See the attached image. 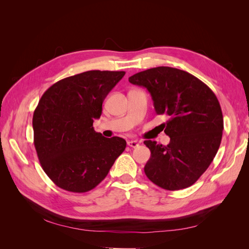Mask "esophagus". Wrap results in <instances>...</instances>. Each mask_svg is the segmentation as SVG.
I'll list each match as a JSON object with an SVG mask.
<instances>
[{
    "mask_svg": "<svg viewBox=\"0 0 249 249\" xmlns=\"http://www.w3.org/2000/svg\"><path fill=\"white\" fill-rule=\"evenodd\" d=\"M127 145L135 148V147H137L139 145V142L136 141V140H129V141H127Z\"/></svg>",
    "mask_w": 249,
    "mask_h": 249,
    "instance_id": "34e87169",
    "label": "esophagus"
}]
</instances>
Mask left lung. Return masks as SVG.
Masks as SVG:
<instances>
[{"label": "left lung", "mask_w": 249, "mask_h": 249, "mask_svg": "<svg viewBox=\"0 0 249 249\" xmlns=\"http://www.w3.org/2000/svg\"><path fill=\"white\" fill-rule=\"evenodd\" d=\"M129 82L146 88L157 114L168 118L163 129L170 137L169 144L144 141L150 150L146 177L166 190L190 187L220 146L223 116L216 95L191 73L168 66L135 73Z\"/></svg>", "instance_id": "obj_1"}]
</instances>
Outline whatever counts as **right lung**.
<instances>
[{"mask_svg": "<svg viewBox=\"0 0 249 249\" xmlns=\"http://www.w3.org/2000/svg\"><path fill=\"white\" fill-rule=\"evenodd\" d=\"M124 71H89L58 81L33 114L34 145L41 167L66 191H90L107 177L126 146L120 137L106 138L93 129L103 102Z\"/></svg>", "mask_w": 249, "mask_h": 249, "instance_id": "add662e5", "label": "right lung"}]
</instances>
